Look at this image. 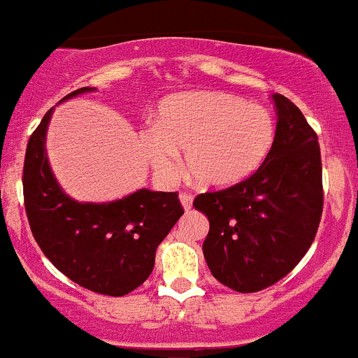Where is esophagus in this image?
Segmentation results:
<instances>
[{
	"instance_id": "obj_1",
	"label": "esophagus",
	"mask_w": 358,
	"mask_h": 358,
	"mask_svg": "<svg viewBox=\"0 0 358 358\" xmlns=\"http://www.w3.org/2000/svg\"><path fill=\"white\" fill-rule=\"evenodd\" d=\"M180 203H182V207L185 208V210H191V208H192V194H189V192H182V194H180Z\"/></svg>"
}]
</instances>
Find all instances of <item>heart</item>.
I'll use <instances>...</instances> for the list:
<instances>
[{"mask_svg": "<svg viewBox=\"0 0 358 358\" xmlns=\"http://www.w3.org/2000/svg\"><path fill=\"white\" fill-rule=\"evenodd\" d=\"M276 121L260 103L227 92H180L157 108L155 130L141 135L143 150L159 178L182 173L185 151L192 178L208 189H228L250 178L269 157Z\"/></svg>", "mask_w": 358, "mask_h": 358, "instance_id": "1", "label": "heart"}]
</instances>
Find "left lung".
<instances>
[{
  "instance_id": "8db88e82",
  "label": "left lung",
  "mask_w": 358,
  "mask_h": 358,
  "mask_svg": "<svg viewBox=\"0 0 358 358\" xmlns=\"http://www.w3.org/2000/svg\"><path fill=\"white\" fill-rule=\"evenodd\" d=\"M276 139L244 182L194 199L210 230L203 255L212 276L237 292H257L292 271L310 248L323 212L317 135L294 103L273 94Z\"/></svg>"
}]
</instances>
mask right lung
Masks as SVG:
<instances>
[{"label":"right lung","instance_id":"right-lung-1","mask_svg":"<svg viewBox=\"0 0 358 358\" xmlns=\"http://www.w3.org/2000/svg\"><path fill=\"white\" fill-rule=\"evenodd\" d=\"M94 87H82L60 103ZM50 108L31 134L22 169L24 208L31 234L59 271L82 287L124 296L146 282L157 246L183 214L176 192L139 189L105 203L78 201L62 191L46 151Z\"/></svg>","mask_w":358,"mask_h":358}]
</instances>
